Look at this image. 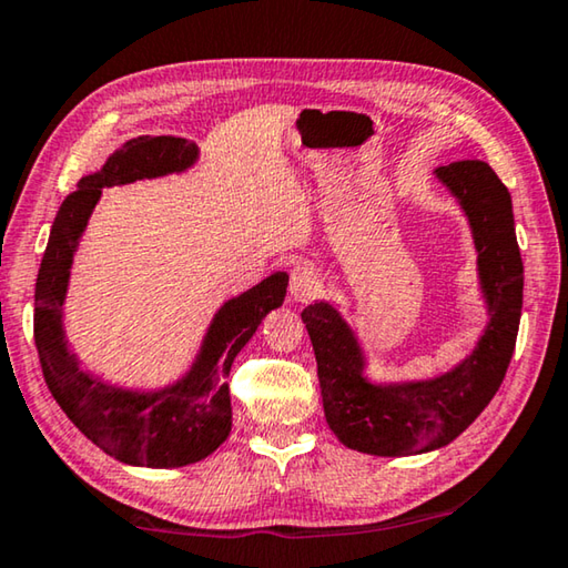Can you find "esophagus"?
<instances>
[{"mask_svg":"<svg viewBox=\"0 0 568 568\" xmlns=\"http://www.w3.org/2000/svg\"><path fill=\"white\" fill-rule=\"evenodd\" d=\"M321 291V275L311 263H297L291 271V297L297 303L313 301Z\"/></svg>","mask_w":568,"mask_h":568,"instance_id":"esophagus-1","label":"esophagus"}]
</instances>
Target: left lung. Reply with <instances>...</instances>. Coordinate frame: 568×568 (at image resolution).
<instances>
[{
	"instance_id": "8db88e82",
	"label": "left lung",
	"mask_w": 568,
	"mask_h": 568,
	"mask_svg": "<svg viewBox=\"0 0 568 568\" xmlns=\"http://www.w3.org/2000/svg\"><path fill=\"white\" fill-rule=\"evenodd\" d=\"M468 215L478 250L480 291L491 321L476 351L434 381L376 386L363 378V353L338 311L313 303L303 311L311 335L325 420L343 446L371 456H413L450 444L496 396L511 363L524 303V263L514 233L511 195L480 160L436 170Z\"/></svg>"
}]
</instances>
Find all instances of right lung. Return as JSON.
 I'll use <instances>...</instances> for the list:
<instances>
[{
	"mask_svg": "<svg viewBox=\"0 0 568 568\" xmlns=\"http://www.w3.org/2000/svg\"><path fill=\"white\" fill-rule=\"evenodd\" d=\"M197 145L182 138H138L82 178L64 197L34 285V343L47 388L77 428L104 454L130 466L178 468L203 460L233 426L227 376L240 348L253 338L273 307L283 305L287 275L275 273L220 307L195 365L175 386L132 393L104 386L80 371L67 351L62 303L72 255L102 187L160 178L190 168Z\"/></svg>",
	"mask_w": 568,
	"mask_h": 568,
	"instance_id": "add662e5",
	"label": "right lung"
}]
</instances>
